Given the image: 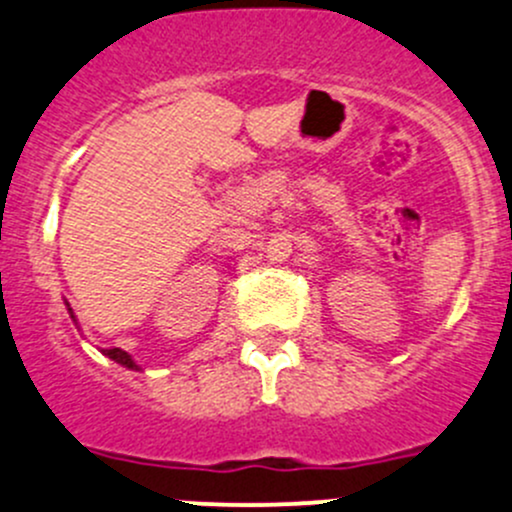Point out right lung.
<instances>
[{"instance_id":"obj_1","label":"right lung","mask_w":512,"mask_h":512,"mask_svg":"<svg viewBox=\"0 0 512 512\" xmlns=\"http://www.w3.org/2000/svg\"><path fill=\"white\" fill-rule=\"evenodd\" d=\"M68 313H71V318L76 320V315H73L71 308H68ZM103 355H108L110 360H115V362H118V365L128 367V370H140V367L133 362V357H130L125 350H120V347H110V350H103Z\"/></svg>"}]
</instances>
